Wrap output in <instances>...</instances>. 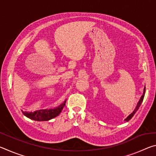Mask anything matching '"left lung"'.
Listing matches in <instances>:
<instances>
[{"instance_id":"left-lung-1","label":"left lung","mask_w":156,"mask_h":156,"mask_svg":"<svg viewBox=\"0 0 156 156\" xmlns=\"http://www.w3.org/2000/svg\"><path fill=\"white\" fill-rule=\"evenodd\" d=\"M144 94H145V87H144V88L143 94H142V96L140 97V100H139L138 102V104H137L136 107V108H135V109H134L133 112H132V113H131V114H129V115H128L127 117H126V118H125V120L126 121V122H128L129 120H130L131 119V118H132V117H133V116L134 115V114H135V113H136L137 111L138 110L139 107H140V105H141V104H142V101H143V99H144Z\"/></svg>"}]
</instances>
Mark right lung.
<instances>
[{
    "label": "right lung",
    "instance_id": "obj_1",
    "mask_svg": "<svg viewBox=\"0 0 156 156\" xmlns=\"http://www.w3.org/2000/svg\"><path fill=\"white\" fill-rule=\"evenodd\" d=\"M66 101L65 100L64 102H62L61 105L58 106L54 109H40L35 111L34 112H22L23 115H25L33 120L36 121H48L53 118H56V116L58 115L60 113H61L62 110L64 108Z\"/></svg>",
    "mask_w": 156,
    "mask_h": 156
}]
</instances>
